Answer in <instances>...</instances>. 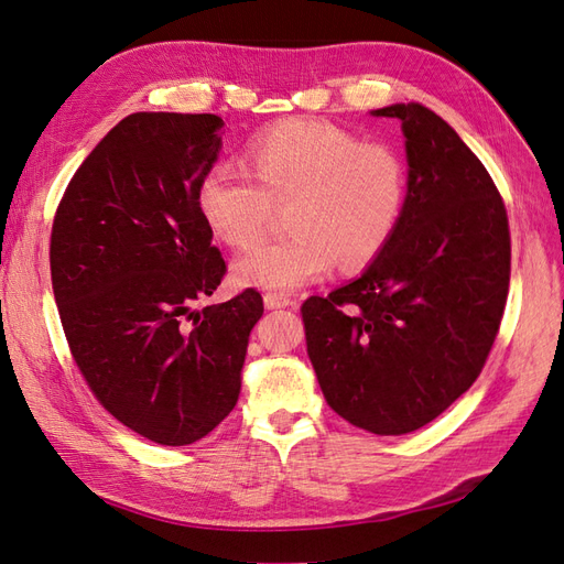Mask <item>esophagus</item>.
<instances>
[{
  "label": "esophagus",
  "instance_id": "34e87169",
  "mask_svg": "<svg viewBox=\"0 0 564 564\" xmlns=\"http://www.w3.org/2000/svg\"><path fill=\"white\" fill-rule=\"evenodd\" d=\"M263 303H265V308H268V311L289 308V305H294V301L289 299V296H284V294H272V292H268V294L263 296Z\"/></svg>",
  "mask_w": 564,
  "mask_h": 564
}]
</instances>
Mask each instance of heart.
Listing matches in <instances>:
<instances>
[{"label":"heart","instance_id":"obj_1","mask_svg":"<svg viewBox=\"0 0 564 564\" xmlns=\"http://www.w3.org/2000/svg\"><path fill=\"white\" fill-rule=\"evenodd\" d=\"M252 181L230 164L209 169L197 191L216 237L245 249L265 235L275 207H289L292 235L232 263L235 280L268 292H296L334 270L362 268L395 235L406 202V166L381 141L311 117L284 119L247 148Z\"/></svg>","mask_w":564,"mask_h":564}]
</instances>
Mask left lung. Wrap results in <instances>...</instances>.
I'll list each match as a JSON object with an SVG mask.
<instances>
[{"instance_id":"obj_1","label":"left lung","mask_w":564,"mask_h":564,"mask_svg":"<svg viewBox=\"0 0 564 564\" xmlns=\"http://www.w3.org/2000/svg\"><path fill=\"white\" fill-rule=\"evenodd\" d=\"M402 122L406 202L360 278L301 305L324 400L373 435L437 419L480 377L506 308L503 199L458 133L421 104L371 110Z\"/></svg>"}]
</instances>
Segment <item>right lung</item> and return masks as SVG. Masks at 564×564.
<instances>
[{
  "label": "right lung",
  "mask_w": 564,
  "mask_h": 564,
  "mask_svg": "<svg viewBox=\"0 0 564 564\" xmlns=\"http://www.w3.org/2000/svg\"><path fill=\"white\" fill-rule=\"evenodd\" d=\"M226 122L133 112L82 162L51 228V284L67 346L108 412L158 445L209 435L240 398L263 299L195 311L226 275L197 191Z\"/></svg>",
  "instance_id": "right-lung-1"
}]
</instances>
